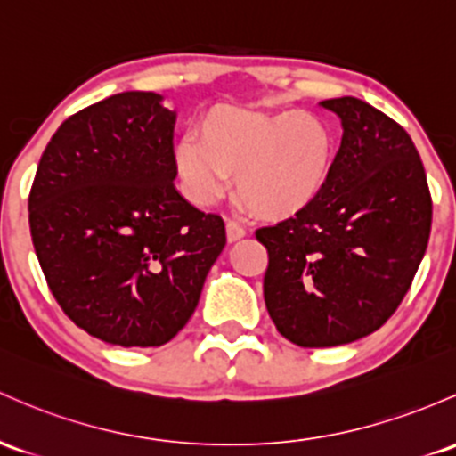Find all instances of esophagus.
Here are the masks:
<instances>
[{
    "mask_svg": "<svg viewBox=\"0 0 456 456\" xmlns=\"http://www.w3.org/2000/svg\"><path fill=\"white\" fill-rule=\"evenodd\" d=\"M247 236V229L242 224L236 223V220H227V240L229 242H236V240Z\"/></svg>",
    "mask_w": 456,
    "mask_h": 456,
    "instance_id": "obj_1",
    "label": "esophagus"
}]
</instances>
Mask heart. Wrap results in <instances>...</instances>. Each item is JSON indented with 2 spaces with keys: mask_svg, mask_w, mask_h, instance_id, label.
<instances>
[{
  "mask_svg": "<svg viewBox=\"0 0 456 456\" xmlns=\"http://www.w3.org/2000/svg\"><path fill=\"white\" fill-rule=\"evenodd\" d=\"M199 132L175 151L183 192L197 205L223 197L238 175L240 197L255 214L288 218L316 201L331 175L335 138L316 114L218 106Z\"/></svg>",
  "mask_w": 456,
  "mask_h": 456,
  "instance_id": "1",
  "label": "heart"
}]
</instances>
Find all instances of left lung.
I'll return each instance as SVG.
<instances>
[{
  "instance_id": "left-lung-1",
  "label": "left lung",
  "mask_w": 456,
  "mask_h": 456,
  "mask_svg": "<svg viewBox=\"0 0 456 456\" xmlns=\"http://www.w3.org/2000/svg\"><path fill=\"white\" fill-rule=\"evenodd\" d=\"M320 106L344 127L327 186L294 218L255 232L268 251L270 318L303 348L339 346L381 329L411 288L433 220L409 134L362 99Z\"/></svg>"
}]
</instances>
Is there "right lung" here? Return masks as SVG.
Returning <instances> with one entry per match:
<instances>
[{"mask_svg": "<svg viewBox=\"0 0 456 456\" xmlns=\"http://www.w3.org/2000/svg\"><path fill=\"white\" fill-rule=\"evenodd\" d=\"M173 127L159 94H112L60 125L29 190L53 298L117 346H162L182 331L227 242L223 218L175 188Z\"/></svg>", "mask_w": 456, "mask_h": 456, "instance_id": "1", "label": "right lung"}]
</instances>
